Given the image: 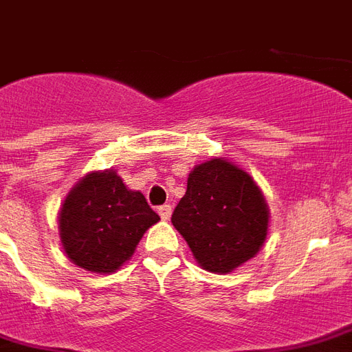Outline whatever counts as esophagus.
I'll return each mask as SVG.
<instances>
[{
  "mask_svg": "<svg viewBox=\"0 0 352 352\" xmlns=\"http://www.w3.org/2000/svg\"><path fill=\"white\" fill-rule=\"evenodd\" d=\"M171 205H162V206H158V214H160V218L164 219V221H168V219L171 218Z\"/></svg>",
  "mask_w": 352,
  "mask_h": 352,
  "instance_id": "34e87169",
  "label": "esophagus"
}]
</instances>
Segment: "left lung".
Masks as SVG:
<instances>
[{"label": "left lung", "instance_id": "obj_1", "mask_svg": "<svg viewBox=\"0 0 352 352\" xmlns=\"http://www.w3.org/2000/svg\"><path fill=\"white\" fill-rule=\"evenodd\" d=\"M270 210L248 171L225 158L195 166L171 223L195 260L212 273H230L258 253Z\"/></svg>", "mask_w": 352, "mask_h": 352}]
</instances>
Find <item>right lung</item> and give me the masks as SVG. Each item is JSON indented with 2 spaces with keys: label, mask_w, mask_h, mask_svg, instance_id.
Instances as JSON below:
<instances>
[{
  "label": "right lung",
  "mask_w": 352,
  "mask_h": 352,
  "mask_svg": "<svg viewBox=\"0 0 352 352\" xmlns=\"http://www.w3.org/2000/svg\"><path fill=\"white\" fill-rule=\"evenodd\" d=\"M158 219L144 194L129 190L116 171H94L66 195L58 232L64 253L75 265L92 273H114Z\"/></svg>",
  "instance_id": "1"
}]
</instances>
